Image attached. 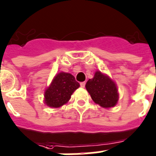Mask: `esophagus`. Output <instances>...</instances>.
<instances>
[{
	"mask_svg": "<svg viewBox=\"0 0 156 156\" xmlns=\"http://www.w3.org/2000/svg\"><path fill=\"white\" fill-rule=\"evenodd\" d=\"M80 87H85V82H81V83H80Z\"/></svg>",
	"mask_w": 156,
	"mask_h": 156,
	"instance_id": "esophagus-1",
	"label": "esophagus"
}]
</instances>
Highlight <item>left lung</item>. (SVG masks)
<instances>
[{
    "label": "left lung",
    "mask_w": 156,
    "mask_h": 156,
    "mask_svg": "<svg viewBox=\"0 0 156 156\" xmlns=\"http://www.w3.org/2000/svg\"><path fill=\"white\" fill-rule=\"evenodd\" d=\"M85 87L92 100L102 108H113L118 103L119 92L116 83L100 71H96L93 78L87 80Z\"/></svg>",
    "instance_id": "1"
}]
</instances>
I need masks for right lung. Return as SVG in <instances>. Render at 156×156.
Wrapping results in <instances>:
<instances>
[{
  "label": "right lung",
  "instance_id": "obj_1",
  "mask_svg": "<svg viewBox=\"0 0 156 156\" xmlns=\"http://www.w3.org/2000/svg\"><path fill=\"white\" fill-rule=\"evenodd\" d=\"M79 87L80 83L72 74L60 72L44 90V103L50 108H60L69 102L71 96Z\"/></svg>",
  "mask_w": 156,
  "mask_h": 156
}]
</instances>
